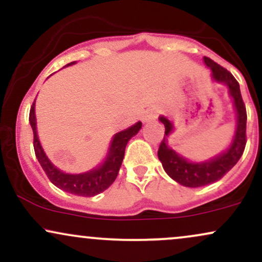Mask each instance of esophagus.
<instances>
[{"instance_id": "34e87169", "label": "esophagus", "mask_w": 262, "mask_h": 262, "mask_svg": "<svg viewBox=\"0 0 262 262\" xmlns=\"http://www.w3.org/2000/svg\"><path fill=\"white\" fill-rule=\"evenodd\" d=\"M158 114H159V110H158V108H155V107L148 108V110H146L145 112H144L143 118H141V119H143L144 123L152 122V121H154V119L156 118V117H158Z\"/></svg>"}]
</instances>
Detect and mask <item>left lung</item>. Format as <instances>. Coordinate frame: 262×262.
<instances>
[{
    "instance_id": "8db88e82",
    "label": "left lung",
    "mask_w": 262,
    "mask_h": 262,
    "mask_svg": "<svg viewBox=\"0 0 262 262\" xmlns=\"http://www.w3.org/2000/svg\"><path fill=\"white\" fill-rule=\"evenodd\" d=\"M203 61L210 70V80L227 87L228 93L233 101L235 128L228 148L206 160H189L169 145V137L175 130V124L166 116L159 117V121L165 125L164 139L158 151L159 160L161 161L165 172L173 181L191 188L202 187L221 180L239 161L246 144V110L240 93L239 83L229 71L213 60L204 56Z\"/></svg>"
}]
</instances>
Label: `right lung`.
I'll use <instances>...</instances> for the list:
<instances>
[{
	"instance_id": "1",
	"label": "right lung",
	"mask_w": 262,
	"mask_h": 262,
	"mask_svg": "<svg viewBox=\"0 0 262 262\" xmlns=\"http://www.w3.org/2000/svg\"><path fill=\"white\" fill-rule=\"evenodd\" d=\"M76 64V61L70 62L65 65L64 68ZM29 123L33 129V135H34V151L37 156L39 164L43 167L44 172L49 177L53 185L62 189V191L69 192V193L76 194V196L82 197H93L96 194L101 193L104 189H107L117 179L119 169L124 158L125 146L128 141L138 134L141 129V122H137L135 124L130 125L124 130L118 132L113 135L112 140L110 143V148L104 159L101 164L93 169L85 171L80 173H69L59 169L58 166L50 161L48 155L45 154L43 146H41L40 140L38 137L37 130V117H35V100L33 102V106L29 112Z\"/></svg>"
}]
</instances>
